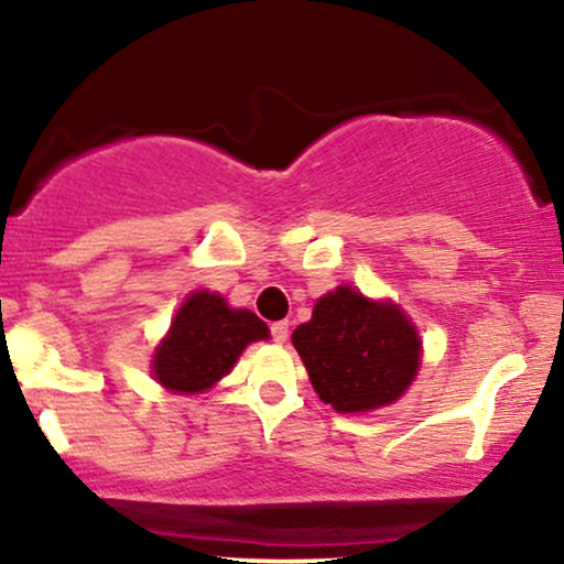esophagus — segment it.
Returning <instances> with one entry per match:
<instances>
[{
  "label": "esophagus",
  "instance_id": "34e87169",
  "mask_svg": "<svg viewBox=\"0 0 564 564\" xmlns=\"http://www.w3.org/2000/svg\"><path fill=\"white\" fill-rule=\"evenodd\" d=\"M270 336H273V341H278V345H283V341L289 339V323L286 321H278L270 326Z\"/></svg>",
  "mask_w": 564,
  "mask_h": 564
}]
</instances>
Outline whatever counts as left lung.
<instances>
[{"label":"left lung","instance_id":"obj_1","mask_svg":"<svg viewBox=\"0 0 564 564\" xmlns=\"http://www.w3.org/2000/svg\"><path fill=\"white\" fill-rule=\"evenodd\" d=\"M296 352L323 403L341 413L398 400L419 371L416 328L390 302L339 286L321 296L294 334Z\"/></svg>","mask_w":564,"mask_h":564}]
</instances>
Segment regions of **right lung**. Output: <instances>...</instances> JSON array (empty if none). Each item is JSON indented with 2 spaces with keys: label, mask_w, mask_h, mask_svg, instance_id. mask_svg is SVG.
<instances>
[{
  "label": "right lung",
  "mask_w": 564,
  "mask_h": 564,
  "mask_svg": "<svg viewBox=\"0 0 564 564\" xmlns=\"http://www.w3.org/2000/svg\"><path fill=\"white\" fill-rule=\"evenodd\" d=\"M268 339V326L249 310H230L219 294L196 291L180 307L161 341L153 373L166 390H209L230 371L246 345Z\"/></svg>",
  "instance_id": "right-lung-1"
}]
</instances>
